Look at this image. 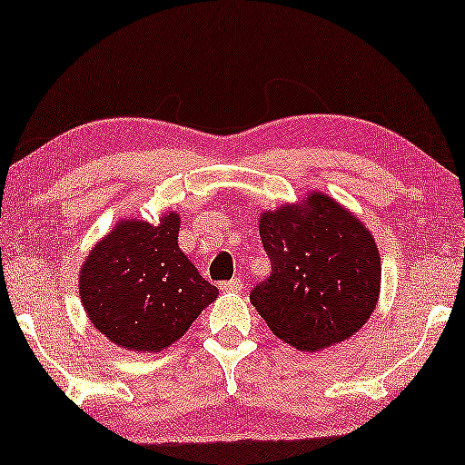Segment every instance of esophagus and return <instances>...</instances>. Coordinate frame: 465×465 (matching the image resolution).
<instances>
[{"instance_id": "obj_1", "label": "esophagus", "mask_w": 465, "mask_h": 465, "mask_svg": "<svg viewBox=\"0 0 465 465\" xmlns=\"http://www.w3.org/2000/svg\"><path fill=\"white\" fill-rule=\"evenodd\" d=\"M220 288H223L224 292H241L242 280H241V278H232V280H228V282L220 284Z\"/></svg>"}]
</instances>
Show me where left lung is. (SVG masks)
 Here are the masks:
<instances>
[{"instance_id": "obj_1", "label": "left lung", "mask_w": 465, "mask_h": 465, "mask_svg": "<svg viewBox=\"0 0 465 465\" xmlns=\"http://www.w3.org/2000/svg\"><path fill=\"white\" fill-rule=\"evenodd\" d=\"M272 273L251 291L273 336L301 352L352 338L375 311L381 257L367 226L330 195L311 192L260 216Z\"/></svg>"}]
</instances>
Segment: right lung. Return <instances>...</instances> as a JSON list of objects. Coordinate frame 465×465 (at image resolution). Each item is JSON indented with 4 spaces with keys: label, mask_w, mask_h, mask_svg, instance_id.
Here are the masks:
<instances>
[{
    "label": "right lung",
    "mask_w": 465,
    "mask_h": 465,
    "mask_svg": "<svg viewBox=\"0 0 465 465\" xmlns=\"http://www.w3.org/2000/svg\"><path fill=\"white\" fill-rule=\"evenodd\" d=\"M179 226L177 212H166L156 226L119 220L82 262V304L113 344L161 352L218 299V288L179 249Z\"/></svg>",
    "instance_id": "obj_1"
}]
</instances>
